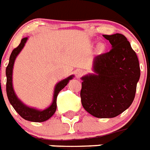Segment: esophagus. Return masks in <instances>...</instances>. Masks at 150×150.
Wrapping results in <instances>:
<instances>
[{
	"instance_id": "esophagus-1",
	"label": "esophagus",
	"mask_w": 150,
	"mask_h": 150,
	"mask_svg": "<svg viewBox=\"0 0 150 150\" xmlns=\"http://www.w3.org/2000/svg\"><path fill=\"white\" fill-rule=\"evenodd\" d=\"M83 74V71L82 69H77L76 71V76L77 78H80Z\"/></svg>"
}]
</instances>
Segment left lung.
<instances>
[{
	"mask_svg": "<svg viewBox=\"0 0 150 150\" xmlns=\"http://www.w3.org/2000/svg\"><path fill=\"white\" fill-rule=\"evenodd\" d=\"M111 45L108 52L95 56L94 74L81 77V103L96 118H114L129 108L140 77L137 55L123 35H103Z\"/></svg>",
	"mask_w": 150,
	"mask_h": 150,
	"instance_id": "1",
	"label": "left lung"
}]
</instances>
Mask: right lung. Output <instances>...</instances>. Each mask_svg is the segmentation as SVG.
I'll list each match as a JSON object with an SVG mask.
<instances>
[{"instance_id": "add662e5", "label": "right lung", "mask_w": 150, "mask_h": 150, "mask_svg": "<svg viewBox=\"0 0 150 150\" xmlns=\"http://www.w3.org/2000/svg\"><path fill=\"white\" fill-rule=\"evenodd\" d=\"M28 40V37L23 38L21 39V43L17 48L14 49L11 52L9 59V63L8 67L6 68V76H7V83H6V91L7 95L9 100V102L12 105L14 110L19 114V115L21 118L30 122H42L48 120L49 118L52 117L56 110V98L58 94L61 90L63 89L64 87L67 85L69 80H72L74 77V75L68 76L67 78L64 79L63 81L57 83V84L55 86L54 94H53V98H52V102L50 107L44 110H38V109L30 108L25 105L23 102H21L19 100L17 95L14 93L13 89L12 84V74H13V67H14V61L16 59L17 56L20 53L21 50L23 49L26 42Z\"/></svg>"}]
</instances>
